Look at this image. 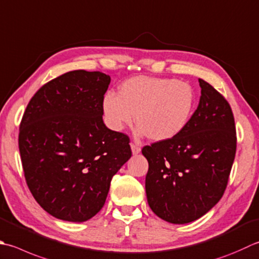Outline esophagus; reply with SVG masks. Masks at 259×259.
Wrapping results in <instances>:
<instances>
[{
	"mask_svg": "<svg viewBox=\"0 0 259 259\" xmlns=\"http://www.w3.org/2000/svg\"><path fill=\"white\" fill-rule=\"evenodd\" d=\"M130 147H131V151H133V154L134 155H138L140 151H141V149H140V147L139 146H137V145H135V144H131L130 145Z\"/></svg>",
	"mask_w": 259,
	"mask_h": 259,
	"instance_id": "esophagus-1",
	"label": "esophagus"
}]
</instances>
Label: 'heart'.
<instances>
[{
  "mask_svg": "<svg viewBox=\"0 0 259 259\" xmlns=\"http://www.w3.org/2000/svg\"><path fill=\"white\" fill-rule=\"evenodd\" d=\"M190 84L169 77L135 76L121 84L119 94L108 92L103 112L110 128L122 130L135 121L138 134L165 141L182 133L194 109Z\"/></svg>",
  "mask_w": 259,
  "mask_h": 259,
  "instance_id": "1",
  "label": "heart"
}]
</instances>
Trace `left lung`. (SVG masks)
Returning <instances> with one entry per match:
<instances>
[{"label": "left lung", "instance_id": "1", "mask_svg": "<svg viewBox=\"0 0 259 259\" xmlns=\"http://www.w3.org/2000/svg\"><path fill=\"white\" fill-rule=\"evenodd\" d=\"M201 96L185 128L174 138L145 146L147 201L154 213L175 225L209 212L225 193L237 137L229 103L199 78Z\"/></svg>", "mask_w": 259, "mask_h": 259}]
</instances>
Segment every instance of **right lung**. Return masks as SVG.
I'll list each match as a JSON object with an SVG mask.
<instances>
[{
	"mask_svg": "<svg viewBox=\"0 0 259 259\" xmlns=\"http://www.w3.org/2000/svg\"><path fill=\"white\" fill-rule=\"evenodd\" d=\"M111 82L73 70L45 84L25 109L19 150L30 192L57 219L84 222L102 209L110 183L131 157L129 137L103 122Z\"/></svg>",
	"mask_w": 259,
	"mask_h": 259,
	"instance_id": "right-lung-1",
	"label": "right lung"
}]
</instances>
